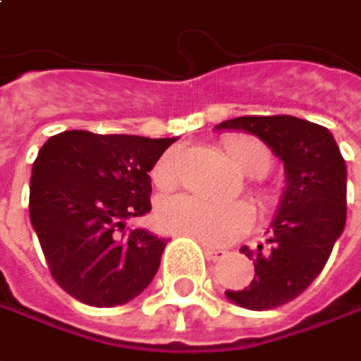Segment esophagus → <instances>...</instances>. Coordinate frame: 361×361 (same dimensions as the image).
I'll list each match as a JSON object with an SVG mask.
<instances>
[{
  "label": "esophagus",
  "mask_w": 361,
  "mask_h": 361,
  "mask_svg": "<svg viewBox=\"0 0 361 361\" xmlns=\"http://www.w3.org/2000/svg\"><path fill=\"white\" fill-rule=\"evenodd\" d=\"M203 250H205V256H207V260H213V262H217V260H221L224 256H226L227 252L224 250V247H213V245H203Z\"/></svg>",
  "instance_id": "1"
}]
</instances>
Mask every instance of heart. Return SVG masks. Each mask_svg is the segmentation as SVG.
I'll return each instance as SVG.
<instances>
[{"label": "heart", "instance_id": "b5f03b06", "mask_svg": "<svg viewBox=\"0 0 361 361\" xmlns=\"http://www.w3.org/2000/svg\"><path fill=\"white\" fill-rule=\"evenodd\" d=\"M227 160L245 176H264L274 166L272 150L254 135H231L221 144ZM154 183L160 189H171L176 183L174 156L164 154L154 169ZM247 197L262 217H272L279 211L282 197L280 190L254 183ZM158 224L176 235H187L207 245H219L240 238L252 224V211L242 201L209 203L199 197L178 195L164 199L156 211Z\"/></svg>", "mask_w": 361, "mask_h": 361}]
</instances>
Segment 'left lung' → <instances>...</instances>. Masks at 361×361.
I'll list each match as a JSON object with an SVG mask.
<instances>
[{"label":"left lung","mask_w":361,"mask_h":361,"mask_svg":"<svg viewBox=\"0 0 361 361\" xmlns=\"http://www.w3.org/2000/svg\"><path fill=\"white\" fill-rule=\"evenodd\" d=\"M215 128L258 135L284 162L286 190L270 238L258 250H240L256 276L242 290H226L243 309H276L321 274L345 227V160L327 128L293 116H243Z\"/></svg>","instance_id":"left-lung-1"}]
</instances>
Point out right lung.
<instances>
[{
	"instance_id": "right-lung-1",
	"label": "right lung",
	"mask_w": 361,
	"mask_h": 361,
	"mask_svg": "<svg viewBox=\"0 0 361 361\" xmlns=\"http://www.w3.org/2000/svg\"><path fill=\"white\" fill-rule=\"evenodd\" d=\"M172 142L68 130L40 148L30 221L64 293L91 307H116L152 282L166 240L126 221L152 209L148 172Z\"/></svg>"
}]
</instances>
